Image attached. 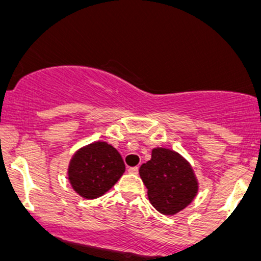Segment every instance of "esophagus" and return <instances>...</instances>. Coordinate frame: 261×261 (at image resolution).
<instances>
[{
	"label": "esophagus",
	"mask_w": 261,
	"mask_h": 261,
	"mask_svg": "<svg viewBox=\"0 0 261 261\" xmlns=\"http://www.w3.org/2000/svg\"><path fill=\"white\" fill-rule=\"evenodd\" d=\"M130 174H137L139 173V167H131V168H128L127 170Z\"/></svg>",
	"instance_id": "esophagus-1"
}]
</instances>
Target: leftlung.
I'll return each mask as SVG.
<instances>
[{
	"label": "left lung",
	"instance_id": "obj_1",
	"mask_svg": "<svg viewBox=\"0 0 261 261\" xmlns=\"http://www.w3.org/2000/svg\"><path fill=\"white\" fill-rule=\"evenodd\" d=\"M152 206L163 215L178 214L195 199L199 182L190 163L178 152L157 147L140 168Z\"/></svg>",
	"mask_w": 261,
	"mask_h": 261
}]
</instances>
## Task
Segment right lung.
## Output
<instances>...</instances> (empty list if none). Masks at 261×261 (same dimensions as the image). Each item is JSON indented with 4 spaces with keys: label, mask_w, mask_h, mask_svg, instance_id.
<instances>
[{
    "label": "right lung",
    "mask_w": 261,
    "mask_h": 261,
    "mask_svg": "<svg viewBox=\"0 0 261 261\" xmlns=\"http://www.w3.org/2000/svg\"><path fill=\"white\" fill-rule=\"evenodd\" d=\"M124 172V161L116 148L104 141H97L73 154L67 174L73 190L91 200L110 190Z\"/></svg>",
    "instance_id": "1"
}]
</instances>
